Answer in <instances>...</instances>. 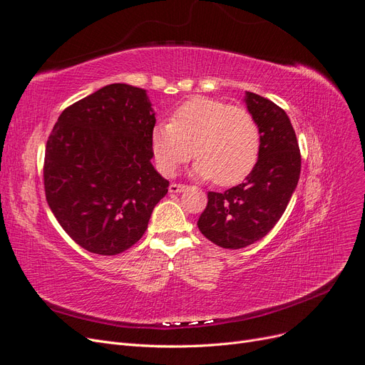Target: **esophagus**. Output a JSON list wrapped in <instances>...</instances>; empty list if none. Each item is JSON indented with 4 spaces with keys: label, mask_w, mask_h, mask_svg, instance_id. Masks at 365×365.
<instances>
[{
    "label": "esophagus",
    "mask_w": 365,
    "mask_h": 365,
    "mask_svg": "<svg viewBox=\"0 0 365 365\" xmlns=\"http://www.w3.org/2000/svg\"><path fill=\"white\" fill-rule=\"evenodd\" d=\"M185 189H187V185H184V184L172 182V184L169 185V192H170V193H181V192H184Z\"/></svg>",
    "instance_id": "esophagus-1"
}]
</instances>
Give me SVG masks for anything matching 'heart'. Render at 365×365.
<instances>
[{
	"label": "heart",
	"mask_w": 365,
	"mask_h": 365,
	"mask_svg": "<svg viewBox=\"0 0 365 365\" xmlns=\"http://www.w3.org/2000/svg\"><path fill=\"white\" fill-rule=\"evenodd\" d=\"M149 145L163 175H175L193 153L197 178L225 187L247 178L256 165L260 132L247 109L195 97L176 108L170 121L152 128Z\"/></svg>",
	"instance_id": "obj_1"
}]
</instances>
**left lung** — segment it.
<instances>
[{"mask_svg":"<svg viewBox=\"0 0 365 365\" xmlns=\"http://www.w3.org/2000/svg\"><path fill=\"white\" fill-rule=\"evenodd\" d=\"M244 102L260 132L257 163L242 184L224 193L208 192L207 207L197 220L208 240L230 250L245 248L269 233L288 207L302 169L288 114L250 91Z\"/></svg>","mask_w":365,"mask_h":365,"instance_id":"1","label":"left lung"}]
</instances>
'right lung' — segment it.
I'll return each mask as SVG.
<instances>
[{"label":"right lung","mask_w":365,"mask_h":365,"mask_svg":"<svg viewBox=\"0 0 365 365\" xmlns=\"http://www.w3.org/2000/svg\"><path fill=\"white\" fill-rule=\"evenodd\" d=\"M146 90L111 83L68 106L46 148L48 207L77 245L115 256L141 239L169 181L153 168Z\"/></svg>","instance_id":"1"}]
</instances>
